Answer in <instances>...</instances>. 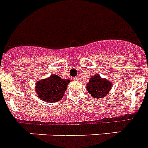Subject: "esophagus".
<instances>
[{
	"label": "esophagus",
	"instance_id": "obj_1",
	"mask_svg": "<svg viewBox=\"0 0 148 148\" xmlns=\"http://www.w3.org/2000/svg\"><path fill=\"white\" fill-rule=\"evenodd\" d=\"M73 80L75 81V82H78V81H79V78H78V77H74V78H73Z\"/></svg>",
	"mask_w": 148,
	"mask_h": 148
}]
</instances>
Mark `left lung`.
I'll use <instances>...</instances> for the list:
<instances>
[{
	"instance_id": "1",
	"label": "left lung",
	"mask_w": 148,
	"mask_h": 148,
	"mask_svg": "<svg viewBox=\"0 0 148 148\" xmlns=\"http://www.w3.org/2000/svg\"><path fill=\"white\" fill-rule=\"evenodd\" d=\"M113 82L107 78H103L99 74H95L90 78L87 84V90L89 94L95 99H102L110 92Z\"/></svg>"
}]
</instances>
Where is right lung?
Wrapping results in <instances>:
<instances>
[{"instance_id":"1","label":"right lung","mask_w":148,"mask_h":148,"mask_svg":"<svg viewBox=\"0 0 148 148\" xmlns=\"http://www.w3.org/2000/svg\"><path fill=\"white\" fill-rule=\"evenodd\" d=\"M69 83V79H63L58 75L52 74L36 82L35 93L39 99L46 102H57L63 98Z\"/></svg>"}]
</instances>
